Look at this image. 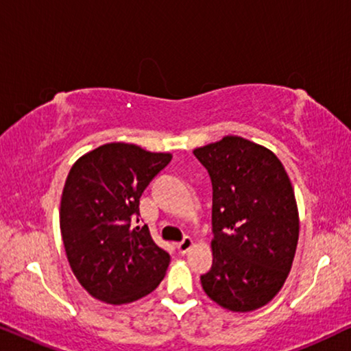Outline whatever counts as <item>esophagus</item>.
I'll use <instances>...</instances> for the list:
<instances>
[{
  "label": "esophagus",
  "mask_w": 351,
  "mask_h": 351,
  "mask_svg": "<svg viewBox=\"0 0 351 351\" xmlns=\"http://www.w3.org/2000/svg\"><path fill=\"white\" fill-rule=\"evenodd\" d=\"M193 246V239H191L190 237H185L184 239H182L180 243H177V249H179L180 254H185L189 252V249Z\"/></svg>",
  "instance_id": "34e87169"
}]
</instances>
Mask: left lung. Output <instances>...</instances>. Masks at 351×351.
<instances>
[{"label":"left lung","mask_w":351,"mask_h":351,"mask_svg":"<svg viewBox=\"0 0 351 351\" xmlns=\"http://www.w3.org/2000/svg\"><path fill=\"white\" fill-rule=\"evenodd\" d=\"M213 182V267L201 276L223 308L252 311L285 285L299 241V210L285 166L243 137L196 148Z\"/></svg>","instance_id":"8db88e82"}]
</instances>
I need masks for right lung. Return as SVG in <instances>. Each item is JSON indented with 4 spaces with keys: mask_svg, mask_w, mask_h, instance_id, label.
Returning <instances> with one entry per match:
<instances>
[{
    "mask_svg": "<svg viewBox=\"0 0 351 351\" xmlns=\"http://www.w3.org/2000/svg\"><path fill=\"white\" fill-rule=\"evenodd\" d=\"M169 153L105 143L71 166L60 201V232L71 270L95 299L121 305L160 285L171 256L138 227V204Z\"/></svg>",
    "mask_w": 351,
    "mask_h": 351,
    "instance_id": "add662e5",
    "label": "right lung"
}]
</instances>
